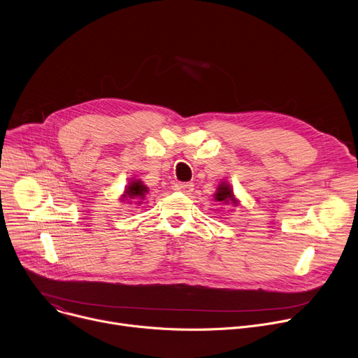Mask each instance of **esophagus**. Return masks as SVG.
<instances>
[{"label":"esophagus","mask_w":358,"mask_h":358,"mask_svg":"<svg viewBox=\"0 0 358 358\" xmlns=\"http://www.w3.org/2000/svg\"><path fill=\"white\" fill-rule=\"evenodd\" d=\"M174 189H176V192H180V193H184V194H189L194 189V185L192 182H177L174 185Z\"/></svg>","instance_id":"34e87169"}]
</instances>
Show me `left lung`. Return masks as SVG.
Returning <instances> with one entry per match:
<instances>
[{"instance_id":"left-lung-1","label":"left lung","mask_w":358,"mask_h":358,"mask_svg":"<svg viewBox=\"0 0 358 358\" xmlns=\"http://www.w3.org/2000/svg\"><path fill=\"white\" fill-rule=\"evenodd\" d=\"M214 200L222 203V204H233V206H237V200L234 199V194H233V189L230 187L229 182L226 181H222L217 187V192L216 194H214Z\"/></svg>"}]
</instances>
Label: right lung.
I'll use <instances>...</instances> for the list:
<instances>
[{
  "mask_svg": "<svg viewBox=\"0 0 358 358\" xmlns=\"http://www.w3.org/2000/svg\"><path fill=\"white\" fill-rule=\"evenodd\" d=\"M147 194H148V187L144 182L139 180H131V182H128V187L125 188V193L121 200H124V201L135 200L138 204H141Z\"/></svg>",
  "mask_w": 358,
  "mask_h": 358,
  "instance_id": "right-lung-1",
  "label": "right lung"
}]
</instances>
